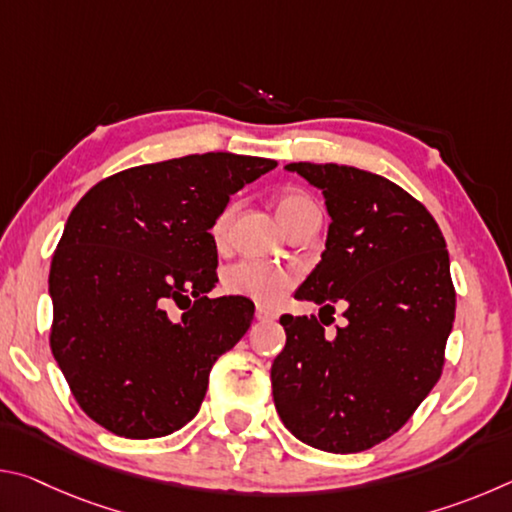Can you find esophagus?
Listing matches in <instances>:
<instances>
[{
	"mask_svg": "<svg viewBox=\"0 0 512 512\" xmlns=\"http://www.w3.org/2000/svg\"><path fill=\"white\" fill-rule=\"evenodd\" d=\"M277 316L273 314V311H268L264 307H257L255 309V320H259V323H273Z\"/></svg>",
	"mask_w": 512,
	"mask_h": 512,
	"instance_id": "1",
	"label": "esophagus"
}]
</instances>
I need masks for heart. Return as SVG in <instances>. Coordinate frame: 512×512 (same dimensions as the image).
I'll use <instances>...</instances> for the list:
<instances>
[{
	"instance_id": "b5f03b06",
	"label": "heart",
	"mask_w": 512,
	"mask_h": 512,
	"mask_svg": "<svg viewBox=\"0 0 512 512\" xmlns=\"http://www.w3.org/2000/svg\"><path fill=\"white\" fill-rule=\"evenodd\" d=\"M275 210L277 216H280V221L287 225V230L291 232L298 223L305 221L309 214L318 212V207L314 203V198L307 194L284 192L275 201ZM232 214H235V205H228L219 216H216V221L212 225V237L219 246L228 241ZM296 282L298 271H293V268L248 262V259L246 262L232 264L228 271L223 273L225 293L257 302V305L264 307H275L277 302H282Z\"/></svg>"
}]
</instances>
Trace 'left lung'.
<instances>
[{"label":"left lung","instance_id":"obj_1","mask_svg":"<svg viewBox=\"0 0 512 512\" xmlns=\"http://www.w3.org/2000/svg\"><path fill=\"white\" fill-rule=\"evenodd\" d=\"M287 169L323 189L332 216L323 259L296 298L323 305L320 314L348 302V325L329 339L323 318H280L287 345L271 368L275 409L302 443L363 452L400 431L443 375L456 314L445 237L427 207L384 176L332 162Z\"/></svg>","mask_w":512,"mask_h":512}]
</instances>
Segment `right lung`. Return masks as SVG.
I'll use <instances>...</instances> for the list:
<instances>
[{"label":"right lung","instance_id":"1","mask_svg":"<svg viewBox=\"0 0 512 512\" xmlns=\"http://www.w3.org/2000/svg\"><path fill=\"white\" fill-rule=\"evenodd\" d=\"M275 160L203 153L103 178L69 214L49 271V345L74 400L124 438H160L194 418L214 361L235 348L255 305L207 298L210 228L230 196ZM176 304L180 321L168 316Z\"/></svg>","mask_w":512,"mask_h":512}]
</instances>
